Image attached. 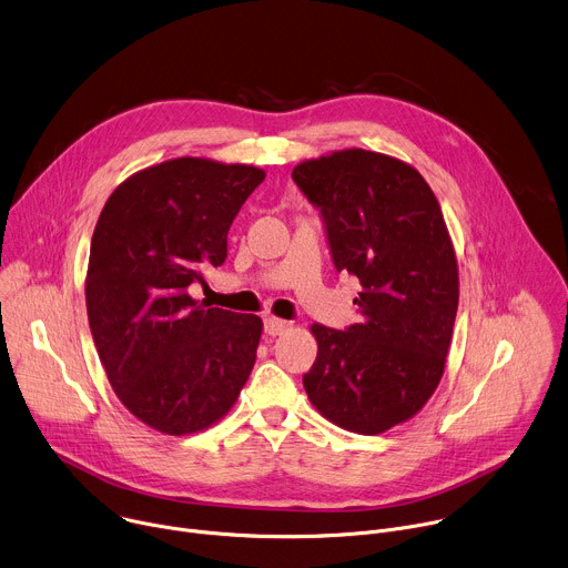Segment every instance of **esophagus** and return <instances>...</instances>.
I'll use <instances>...</instances> for the list:
<instances>
[{
    "mask_svg": "<svg viewBox=\"0 0 568 568\" xmlns=\"http://www.w3.org/2000/svg\"><path fill=\"white\" fill-rule=\"evenodd\" d=\"M286 328H288L286 320H280V317H266L264 320V331L268 335H282Z\"/></svg>",
    "mask_w": 568,
    "mask_h": 568,
    "instance_id": "1",
    "label": "esophagus"
}]
</instances>
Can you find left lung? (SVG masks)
<instances>
[{"instance_id":"1","label":"left lung","mask_w":568,"mask_h":568,"mask_svg":"<svg viewBox=\"0 0 568 568\" xmlns=\"http://www.w3.org/2000/svg\"><path fill=\"white\" fill-rule=\"evenodd\" d=\"M320 207L337 271L361 280V322L313 324L317 358L302 383L337 427L383 434L438 387L459 306V264L440 205L405 161L361 148L293 168Z\"/></svg>"}]
</instances>
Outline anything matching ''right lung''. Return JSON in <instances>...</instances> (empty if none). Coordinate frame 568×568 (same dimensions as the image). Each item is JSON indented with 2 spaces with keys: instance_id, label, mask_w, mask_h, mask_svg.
I'll return each mask as SVG.
<instances>
[{
  "instance_id": "1",
  "label": "right lung",
  "mask_w": 568,
  "mask_h": 568,
  "mask_svg": "<svg viewBox=\"0 0 568 568\" xmlns=\"http://www.w3.org/2000/svg\"><path fill=\"white\" fill-rule=\"evenodd\" d=\"M255 165L181 156L125 179L91 237L87 315L106 381L148 427L185 436L221 420L246 385L262 317L194 300L221 266Z\"/></svg>"
}]
</instances>
